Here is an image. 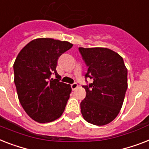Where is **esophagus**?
Segmentation results:
<instances>
[{
    "mask_svg": "<svg viewBox=\"0 0 149 149\" xmlns=\"http://www.w3.org/2000/svg\"><path fill=\"white\" fill-rule=\"evenodd\" d=\"M71 87H72V90H75V89H77V88H78V84L77 83H72V85H71Z\"/></svg>",
    "mask_w": 149,
    "mask_h": 149,
    "instance_id": "34e87169",
    "label": "esophagus"
}]
</instances>
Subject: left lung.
<instances>
[{"mask_svg": "<svg viewBox=\"0 0 149 149\" xmlns=\"http://www.w3.org/2000/svg\"><path fill=\"white\" fill-rule=\"evenodd\" d=\"M88 66L86 78L93 82L83 86L86 95L81 102V113L95 125L109 124L120 112L128 87L126 66L123 57L105 47H79Z\"/></svg>", "mask_w": 149, "mask_h": 149, "instance_id": "obj_1", "label": "left lung"}]
</instances>
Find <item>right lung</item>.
Segmentation results:
<instances>
[{"instance_id":"right-lung-1","label":"right lung","mask_w":149,"mask_h":149,"mask_svg":"<svg viewBox=\"0 0 149 149\" xmlns=\"http://www.w3.org/2000/svg\"><path fill=\"white\" fill-rule=\"evenodd\" d=\"M72 47L68 41L37 38L27 43L16 58L14 83L18 99L36 122L50 123L63 113L72 89L60 82L56 68L60 55ZM53 73L56 79L50 78Z\"/></svg>"}]
</instances>
